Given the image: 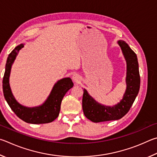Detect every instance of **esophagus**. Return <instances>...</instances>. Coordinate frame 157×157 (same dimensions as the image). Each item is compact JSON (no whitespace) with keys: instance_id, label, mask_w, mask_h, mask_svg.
I'll return each mask as SVG.
<instances>
[{"instance_id":"1","label":"esophagus","mask_w":157,"mask_h":157,"mask_svg":"<svg viewBox=\"0 0 157 157\" xmlns=\"http://www.w3.org/2000/svg\"><path fill=\"white\" fill-rule=\"evenodd\" d=\"M72 81L74 83H79V82L81 81V76L78 75V74H75L72 76Z\"/></svg>"}]
</instances>
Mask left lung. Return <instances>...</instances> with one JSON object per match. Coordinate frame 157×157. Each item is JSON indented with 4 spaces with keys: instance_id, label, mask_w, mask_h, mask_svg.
<instances>
[{
    "instance_id": "8db88e82",
    "label": "left lung",
    "mask_w": 157,
    "mask_h": 157,
    "mask_svg": "<svg viewBox=\"0 0 157 157\" xmlns=\"http://www.w3.org/2000/svg\"><path fill=\"white\" fill-rule=\"evenodd\" d=\"M124 56L126 68V90L120 102L112 106L103 105L96 101L86 89H83V113L87 119L94 123L119 120L128 113L138 95L140 89V75L136 54L124 40L117 41Z\"/></svg>"
}]
</instances>
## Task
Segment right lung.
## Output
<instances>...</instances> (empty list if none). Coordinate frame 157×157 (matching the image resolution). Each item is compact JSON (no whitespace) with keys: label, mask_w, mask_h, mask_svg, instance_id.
Segmentation results:
<instances>
[{"label":"right lung","mask_w":157,"mask_h":157,"mask_svg":"<svg viewBox=\"0 0 157 157\" xmlns=\"http://www.w3.org/2000/svg\"><path fill=\"white\" fill-rule=\"evenodd\" d=\"M23 47V43L16 46L7 57L2 80V90L5 98L16 116L25 122L32 124L51 123L59 117L63 98L68 90L73 87L74 83L70 77L60 79L54 85L50 94L45 102L38 106L26 107L19 103L11 90L10 76L12 64L19 51Z\"/></svg>","instance_id":"right-lung-1"}]
</instances>
